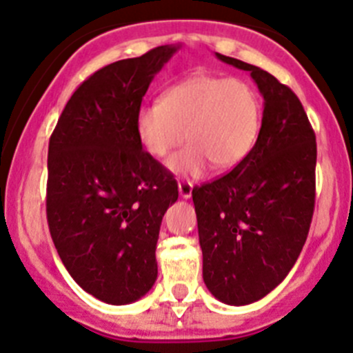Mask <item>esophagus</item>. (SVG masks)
Returning <instances> with one entry per match:
<instances>
[{
  "label": "esophagus",
  "instance_id": "esophagus-1",
  "mask_svg": "<svg viewBox=\"0 0 353 353\" xmlns=\"http://www.w3.org/2000/svg\"><path fill=\"white\" fill-rule=\"evenodd\" d=\"M177 188H179V195L183 196V199H190V196H192V192H193L192 181H179V183H177Z\"/></svg>",
  "mask_w": 353,
  "mask_h": 353
}]
</instances>
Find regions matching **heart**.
Here are the masks:
<instances>
[{"instance_id":"b5f03b06","label":"heart","mask_w":353,"mask_h":353,"mask_svg":"<svg viewBox=\"0 0 353 353\" xmlns=\"http://www.w3.org/2000/svg\"><path fill=\"white\" fill-rule=\"evenodd\" d=\"M261 127V99L240 78L199 74L179 81L163 101L143 104L136 114L141 144L163 158L184 139L192 143L169 160L179 176H200L214 161L230 169L251 153Z\"/></svg>"}]
</instances>
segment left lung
I'll list each match as a JSON object with an SVG mask.
<instances>
[{
	"instance_id": "1",
	"label": "left lung",
	"mask_w": 353,
	"mask_h": 353,
	"mask_svg": "<svg viewBox=\"0 0 353 353\" xmlns=\"http://www.w3.org/2000/svg\"><path fill=\"white\" fill-rule=\"evenodd\" d=\"M251 72L263 99L251 153L232 172L193 188L203 282L226 305L265 298L294 266L315 207L317 143L294 92L252 64L216 54Z\"/></svg>"
}]
</instances>
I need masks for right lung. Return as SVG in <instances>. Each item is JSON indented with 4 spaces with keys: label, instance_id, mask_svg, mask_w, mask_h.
<instances>
[{
    "label": "right lung",
    "instance_id": "add662e5",
    "mask_svg": "<svg viewBox=\"0 0 353 353\" xmlns=\"http://www.w3.org/2000/svg\"><path fill=\"white\" fill-rule=\"evenodd\" d=\"M177 50L163 45L95 71L71 95L48 144L52 240L74 282L110 305L153 288L161 219L179 195L136 128L151 80Z\"/></svg>",
    "mask_w": 353,
    "mask_h": 353
}]
</instances>
